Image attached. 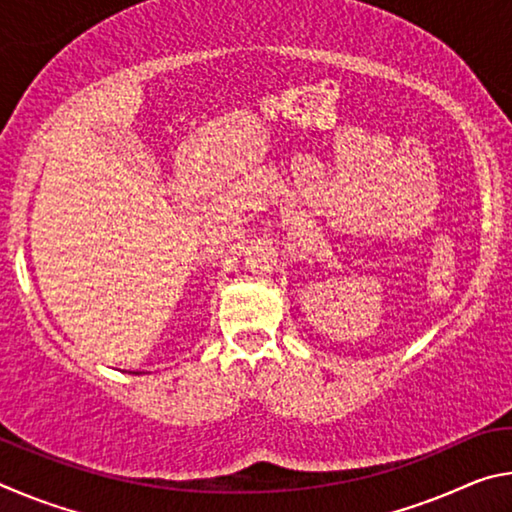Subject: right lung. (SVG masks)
Returning <instances> with one entry per match:
<instances>
[{"mask_svg":"<svg viewBox=\"0 0 512 512\" xmlns=\"http://www.w3.org/2000/svg\"><path fill=\"white\" fill-rule=\"evenodd\" d=\"M135 375H140V372H135Z\"/></svg>","mask_w":512,"mask_h":512,"instance_id":"obj_1","label":"right lung"}]
</instances>
